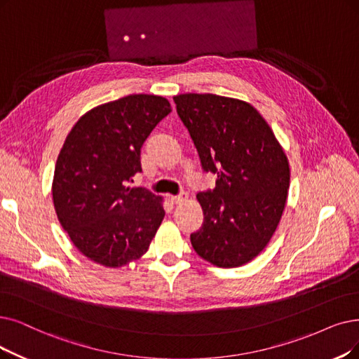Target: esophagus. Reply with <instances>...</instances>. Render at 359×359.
Segmentation results:
<instances>
[{"mask_svg":"<svg viewBox=\"0 0 359 359\" xmlns=\"http://www.w3.org/2000/svg\"><path fill=\"white\" fill-rule=\"evenodd\" d=\"M189 200V194L187 193H182V194H178V196H170V202L174 205H180V203H184L187 202Z\"/></svg>","mask_w":359,"mask_h":359,"instance_id":"34e87169","label":"esophagus"}]
</instances>
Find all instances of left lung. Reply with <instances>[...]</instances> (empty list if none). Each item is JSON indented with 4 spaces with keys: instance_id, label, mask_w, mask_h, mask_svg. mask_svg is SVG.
Segmentation results:
<instances>
[{
    "instance_id": "8db88e82",
    "label": "left lung",
    "mask_w": 359,
    "mask_h": 359,
    "mask_svg": "<svg viewBox=\"0 0 359 359\" xmlns=\"http://www.w3.org/2000/svg\"><path fill=\"white\" fill-rule=\"evenodd\" d=\"M203 172L217 174L215 189L200 191L203 225L190 236L198 256L234 268L268 245L281 219L290 169L271 128L255 107L215 94L174 97Z\"/></svg>"
}]
</instances>
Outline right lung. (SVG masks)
Masks as SVG:
<instances>
[{
  "label": "right lung",
  "mask_w": 359,
  "mask_h": 359,
  "mask_svg": "<svg viewBox=\"0 0 359 359\" xmlns=\"http://www.w3.org/2000/svg\"><path fill=\"white\" fill-rule=\"evenodd\" d=\"M170 104L133 94L97 106L75 123L54 169L53 202L72 243L88 259L118 268L149 250L165 217L162 200L128 182L141 172V147Z\"/></svg>",
  "instance_id": "right-lung-1"
}]
</instances>
